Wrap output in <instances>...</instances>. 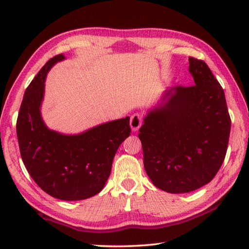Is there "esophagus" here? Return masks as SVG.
Returning a JSON list of instances; mask_svg holds the SVG:
<instances>
[{
    "instance_id": "esophagus-1",
    "label": "esophagus",
    "mask_w": 249,
    "mask_h": 249,
    "mask_svg": "<svg viewBox=\"0 0 249 249\" xmlns=\"http://www.w3.org/2000/svg\"><path fill=\"white\" fill-rule=\"evenodd\" d=\"M142 125V115L140 113H135L130 116V127L133 131H137Z\"/></svg>"
}]
</instances>
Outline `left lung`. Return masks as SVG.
<instances>
[{"instance_id": "1", "label": "left lung", "mask_w": 249, "mask_h": 249, "mask_svg": "<svg viewBox=\"0 0 249 249\" xmlns=\"http://www.w3.org/2000/svg\"><path fill=\"white\" fill-rule=\"evenodd\" d=\"M195 84L166 89L139 129L152 183L171 194L204 186L218 172L228 147L231 120L224 89L202 60L189 57Z\"/></svg>"}]
</instances>
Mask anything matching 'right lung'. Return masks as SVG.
Instances as JSON below:
<instances>
[{"label": "right lung", "instance_id": "right-lung-1", "mask_svg": "<svg viewBox=\"0 0 249 249\" xmlns=\"http://www.w3.org/2000/svg\"><path fill=\"white\" fill-rule=\"evenodd\" d=\"M63 54L55 55L26 88L17 119L20 154L35 183L56 199L93 197L105 186L116 151L130 135L129 118L107 122L79 135L49 129L40 114L47 73Z\"/></svg>", "mask_w": 249, "mask_h": 249}]
</instances>
